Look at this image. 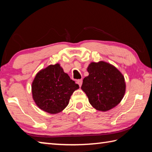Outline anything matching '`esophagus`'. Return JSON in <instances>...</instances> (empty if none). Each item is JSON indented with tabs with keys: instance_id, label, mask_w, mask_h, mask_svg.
Segmentation results:
<instances>
[{
	"instance_id": "obj_1",
	"label": "esophagus",
	"mask_w": 152,
	"mask_h": 152,
	"mask_svg": "<svg viewBox=\"0 0 152 152\" xmlns=\"http://www.w3.org/2000/svg\"><path fill=\"white\" fill-rule=\"evenodd\" d=\"M76 83L78 84V85L80 86V87L82 86V80L80 79V80H78L76 81Z\"/></svg>"
}]
</instances>
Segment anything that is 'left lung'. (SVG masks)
<instances>
[{
	"mask_svg": "<svg viewBox=\"0 0 152 152\" xmlns=\"http://www.w3.org/2000/svg\"><path fill=\"white\" fill-rule=\"evenodd\" d=\"M87 71L89 75L84 78L81 88L92 106L101 111L116 107L125 92L123 74L115 66L102 61L91 63Z\"/></svg>",
	"mask_w": 152,
	"mask_h": 152,
	"instance_id": "8db88e82",
	"label": "left lung"
}]
</instances>
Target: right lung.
<instances>
[{
  "instance_id": "obj_1",
  "label": "right lung",
  "mask_w": 152,
  "mask_h": 152,
  "mask_svg": "<svg viewBox=\"0 0 152 152\" xmlns=\"http://www.w3.org/2000/svg\"><path fill=\"white\" fill-rule=\"evenodd\" d=\"M33 99L44 111L56 114L68 106L71 95L79 88L59 64L50 65L35 76L32 83Z\"/></svg>"
}]
</instances>
